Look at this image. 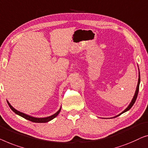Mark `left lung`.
Here are the masks:
<instances>
[{
	"mask_svg": "<svg viewBox=\"0 0 148 148\" xmlns=\"http://www.w3.org/2000/svg\"><path fill=\"white\" fill-rule=\"evenodd\" d=\"M139 69V68H138ZM139 84H140V74H139V78H138V82H137V87H136V92H135V94H134V97H133V99L132 100V101H131V103H130V105H128V107L126 108L123 111L121 112L120 114H119V115H117L115 116H114V117H116V116H119L120 115H121V114L125 113V112H127V111H129L131 108H132L133 107V105H134V104L135 103V102H136V99H137V95H138V92H139ZM113 117V118H114Z\"/></svg>",
	"mask_w": 148,
	"mask_h": 148,
	"instance_id": "left-lung-1",
	"label": "left lung"
}]
</instances>
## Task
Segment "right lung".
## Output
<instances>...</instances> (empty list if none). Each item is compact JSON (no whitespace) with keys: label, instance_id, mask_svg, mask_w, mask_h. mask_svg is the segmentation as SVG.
I'll list each match as a JSON object with an SVG mask.
<instances>
[{"label":"right lung","instance_id":"obj_1","mask_svg":"<svg viewBox=\"0 0 148 148\" xmlns=\"http://www.w3.org/2000/svg\"><path fill=\"white\" fill-rule=\"evenodd\" d=\"M7 101L8 105H9V107L11 108V109L12 110V111L14 112V113H16V115L22 116V117L25 118V119L34 122V123H47V122L53 119L56 117V116L58 115V114L60 113V111H61V108H62V107H60V109L58 110V111L56 112V113H54L53 115H52L47 116V117H39H39H35V116L27 115V114H25V113H22V112H21L19 111H17V110L15 109L13 107H12V106L9 103V102L7 100Z\"/></svg>","mask_w":148,"mask_h":148}]
</instances>
